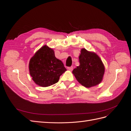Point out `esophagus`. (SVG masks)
Segmentation results:
<instances>
[{
	"label": "esophagus",
	"instance_id": "1",
	"mask_svg": "<svg viewBox=\"0 0 131 131\" xmlns=\"http://www.w3.org/2000/svg\"><path fill=\"white\" fill-rule=\"evenodd\" d=\"M68 69L70 71H72L73 70V66H71V67H68Z\"/></svg>",
	"mask_w": 131,
	"mask_h": 131
}]
</instances>
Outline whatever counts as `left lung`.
Listing matches in <instances>:
<instances>
[{
  "mask_svg": "<svg viewBox=\"0 0 131 131\" xmlns=\"http://www.w3.org/2000/svg\"><path fill=\"white\" fill-rule=\"evenodd\" d=\"M79 59L80 66L72 72L78 81L88 88L100 84L105 68L100 57L96 53L82 49Z\"/></svg>",
  "mask_w": 131,
  "mask_h": 131,
  "instance_id": "1",
  "label": "left lung"
}]
</instances>
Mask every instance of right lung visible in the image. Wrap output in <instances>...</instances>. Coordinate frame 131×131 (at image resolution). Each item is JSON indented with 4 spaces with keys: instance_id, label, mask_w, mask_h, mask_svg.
I'll return each instance as SVG.
<instances>
[{
    "instance_id": "right-lung-1",
    "label": "right lung",
    "mask_w": 131,
    "mask_h": 131,
    "mask_svg": "<svg viewBox=\"0 0 131 131\" xmlns=\"http://www.w3.org/2000/svg\"><path fill=\"white\" fill-rule=\"evenodd\" d=\"M29 70L33 80L41 87L56 84L67 70L62 62L55 57L54 51L46 45L41 47L30 58Z\"/></svg>"
}]
</instances>
